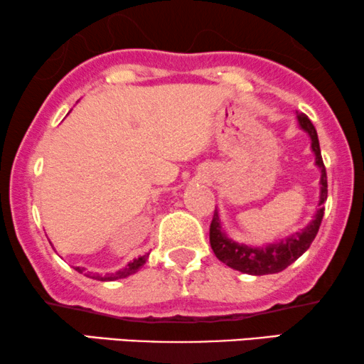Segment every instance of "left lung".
I'll return each mask as SVG.
<instances>
[{
    "label": "left lung",
    "mask_w": 364,
    "mask_h": 364,
    "mask_svg": "<svg viewBox=\"0 0 364 364\" xmlns=\"http://www.w3.org/2000/svg\"><path fill=\"white\" fill-rule=\"evenodd\" d=\"M299 127L306 134L311 136V149H313L316 165L321 171V192H319V209L316 212L314 219L306 225L304 229L297 230V232L287 235L281 239L279 242L262 245V247H252V245H245L234 242L225 235L223 225H220L219 210H214V217L210 223V247L214 251L215 257L225 266L235 269V271L244 272V274L251 276H264V274H276V272L284 271L287 266H291L297 257H301L308 251L309 245L318 234L321 220L324 215V200L328 199V177L326 168H324L323 157H321L318 132L314 125L311 124L308 115L296 112Z\"/></svg>",
    "instance_id": "obj_1"
}]
</instances>
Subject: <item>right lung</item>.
<instances>
[{
    "mask_svg": "<svg viewBox=\"0 0 364 364\" xmlns=\"http://www.w3.org/2000/svg\"><path fill=\"white\" fill-rule=\"evenodd\" d=\"M51 244V242H50ZM149 254L150 252H145L144 256H139L134 261H130L129 264L124 269H120V271H115V272H108V274H98V272H90L87 271L85 267H75V271L80 272V274H85L90 279H97V281H117V279H124V277H129L132 274H135L139 269H141L145 262H147L149 259Z\"/></svg>",
    "mask_w": 364,
    "mask_h": 364,
    "instance_id": "obj_1",
    "label": "right lung"
}]
</instances>
